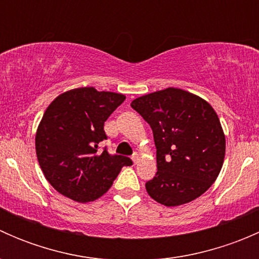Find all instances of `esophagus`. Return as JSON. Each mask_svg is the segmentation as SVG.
<instances>
[{
  "label": "esophagus",
  "instance_id": "obj_1",
  "mask_svg": "<svg viewBox=\"0 0 259 259\" xmlns=\"http://www.w3.org/2000/svg\"><path fill=\"white\" fill-rule=\"evenodd\" d=\"M132 160H133V163L137 164V163H138V160H139V154H138V153H134V154H133Z\"/></svg>",
  "mask_w": 259,
  "mask_h": 259
}]
</instances>
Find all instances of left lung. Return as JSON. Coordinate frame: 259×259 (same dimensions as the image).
<instances>
[{
  "label": "left lung",
  "instance_id": "left-lung-1",
  "mask_svg": "<svg viewBox=\"0 0 259 259\" xmlns=\"http://www.w3.org/2000/svg\"><path fill=\"white\" fill-rule=\"evenodd\" d=\"M130 105L150 125L156 146L158 171L145 183L148 194L177 207L207 192L226 155V137L210 104L189 91L168 88Z\"/></svg>",
  "mask_w": 259,
  "mask_h": 259
}]
</instances>
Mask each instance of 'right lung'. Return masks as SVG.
Instances as JSON below:
<instances>
[{
	"mask_svg": "<svg viewBox=\"0 0 259 259\" xmlns=\"http://www.w3.org/2000/svg\"><path fill=\"white\" fill-rule=\"evenodd\" d=\"M125 95L95 88L62 93L48 106L36 132V155L48 182L60 194L79 203L105 194L122 166L133 161L99 151L106 139L104 122Z\"/></svg>",
	"mask_w": 259,
	"mask_h": 259,
	"instance_id": "add662e5",
	"label": "right lung"
}]
</instances>
